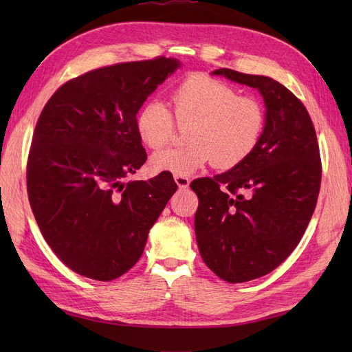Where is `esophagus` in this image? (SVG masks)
Wrapping results in <instances>:
<instances>
[{"instance_id":"obj_1","label":"esophagus","mask_w":352,"mask_h":352,"mask_svg":"<svg viewBox=\"0 0 352 352\" xmlns=\"http://www.w3.org/2000/svg\"><path fill=\"white\" fill-rule=\"evenodd\" d=\"M175 182L180 189H186L189 186V179L186 176H179L175 175Z\"/></svg>"}]
</instances>
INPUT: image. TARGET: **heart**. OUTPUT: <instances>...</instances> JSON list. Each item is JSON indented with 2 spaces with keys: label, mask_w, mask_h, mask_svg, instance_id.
Here are the masks:
<instances>
[{
  "label": "heart",
  "mask_w": 352,
  "mask_h": 352,
  "mask_svg": "<svg viewBox=\"0 0 352 352\" xmlns=\"http://www.w3.org/2000/svg\"><path fill=\"white\" fill-rule=\"evenodd\" d=\"M172 114L162 102L145 104L136 116L141 142L160 150L173 140L176 126L186 127V146L155 153L150 166L155 172L189 176L212 162L228 170L241 164L257 148L264 132L263 104L250 95H238L229 83L195 73L173 89Z\"/></svg>",
  "instance_id": "1"
}]
</instances>
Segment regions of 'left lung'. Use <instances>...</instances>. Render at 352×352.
Instances as JSON below:
<instances>
[{"instance_id":"obj_1","label":"left lung","mask_w":352,"mask_h":352,"mask_svg":"<svg viewBox=\"0 0 352 352\" xmlns=\"http://www.w3.org/2000/svg\"><path fill=\"white\" fill-rule=\"evenodd\" d=\"M212 74L258 89L265 104L264 132L252 154L190 184L199 199L202 260L220 279L242 283L274 270L300 243L317 204L322 162L310 114L282 83L230 69Z\"/></svg>"}]
</instances>
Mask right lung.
I'll use <instances>...</instances> for the list:
<instances>
[{
	"instance_id": "1",
	"label": "right lung",
	"mask_w": 352,
	"mask_h": 352,
	"mask_svg": "<svg viewBox=\"0 0 352 352\" xmlns=\"http://www.w3.org/2000/svg\"><path fill=\"white\" fill-rule=\"evenodd\" d=\"M180 61L119 63L70 79L42 110L28 197L42 236L69 269L107 282L132 269L177 185L172 173L123 179L146 160L136 114Z\"/></svg>"
}]
</instances>
